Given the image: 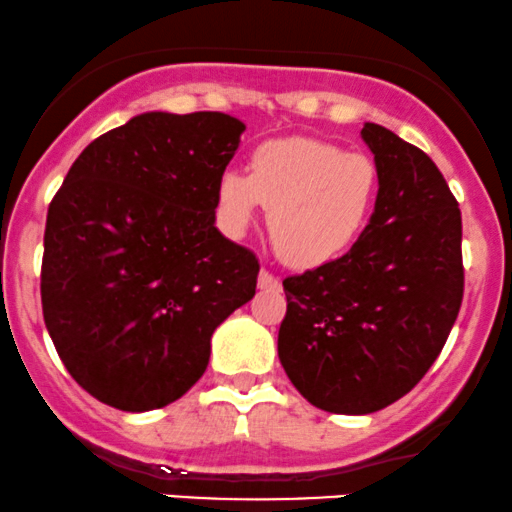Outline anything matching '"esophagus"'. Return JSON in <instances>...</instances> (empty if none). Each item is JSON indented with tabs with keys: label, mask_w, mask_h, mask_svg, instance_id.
Instances as JSON below:
<instances>
[{
	"label": "esophagus",
	"mask_w": 512,
	"mask_h": 512,
	"mask_svg": "<svg viewBox=\"0 0 512 512\" xmlns=\"http://www.w3.org/2000/svg\"><path fill=\"white\" fill-rule=\"evenodd\" d=\"M258 287L268 289V292H270V289H280V280H277V277L270 273V270L263 268L261 273H258Z\"/></svg>",
	"instance_id": "obj_1"
}]
</instances>
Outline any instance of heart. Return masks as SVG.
I'll return each instance as SVG.
<instances>
[{
    "instance_id": "obj_1",
    "label": "heart",
    "mask_w": 512,
    "mask_h": 512,
    "mask_svg": "<svg viewBox=\"0 0 512 512\" xmlns=\"http://www.w3.org/2000/svg\"><path fill=\"white\" fill-rule=\"evenodd\" d=\"M380 189L375 161L361 151L313 137L263 142L249 175L223 170L216 185L218 218L239 237L268 206V230L287 263L313 268L339 258L370 223Z\"/></svg>"
}]
</instances>
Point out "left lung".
Masks as SVG:
<instances>
[{
  "mask_svg": "<svg viewBox=\"0 0 512 512\" xmlns=\"http://www.w3.org/2000/svg\"><path fill=\"white\" fill-rule=\"evenodd\" d=\"M363 142L380 173L375 211L337 261L287 277L277 353L301 396L365 415L399 401L432 368L463 301V223L425 151L382 125Z\"/></svg>",
  "mask_w": 512,
  "mask_h": 512,
  "instance_id": "8db88e82",
  "label": "left lung"
}]
</instances>
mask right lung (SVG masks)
Segmentation results:
<instances>
[{
	"label": "right lung",
	"instance_id": "add662e5",
	"mask_svg": "<svg viewBox=\"0 0 512 512\" xmlns=\"http://www.w3.org/2000/svg\"><path fill=\"white\" fill-rule=\"evenodd\" d=\"M244 130L218 111L140 113L87 144L49 204L44 325L106 406L178 401L216 327L254 299L258 258L216 227L218 178Z\"/></svg>",
	"mask_w": 512,
	"mask_h": 512
}]
</instances>
